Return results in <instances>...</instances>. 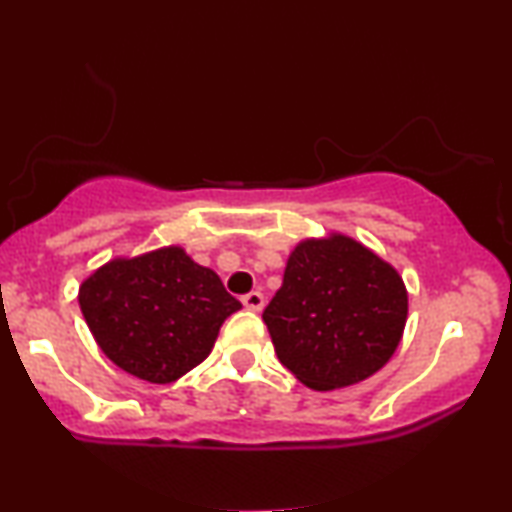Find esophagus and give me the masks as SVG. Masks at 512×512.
<instances>
[{"instance_id": "34e87169", "label": "esophagus", "mask_w": 512, "mask_h": 512, "mask_svg": "<svg viewBox=\"0 0 512 512\" xmlns=\"http://www.w3.org/2000/svg\"><path fill=\"white\" fill-rule=\"evenodd\" d=\"M242 305L247 307V310H251V312H261L263 307H265L263 293H261V291H251V293H247V296H242Z\"/></svg>"}]
</instances>
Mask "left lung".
I'll return each instance as SVG.
<instances>
[{
    "label": "left lung",
    "mask_w": 512,
    "mask_h": 512,
    "mask_svg": "<svg viewBox=\"0 0 512 512\" xmlns=\"http://www.w3.org/2000/svg\"><path fill=\"white\" fill-rule=\"evenodd\" d=\"M405 319L403 279L345 235L300 242L263 312L277 359L317 391L377 373L396 352Z\"/></svg>",
    "instance_id": "8db88e82"
}]
</instances>
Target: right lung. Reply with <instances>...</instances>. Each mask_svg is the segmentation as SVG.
I'll use <instances>...</instances> for the list:
<instances>
[{
  "instance_id": "right-lung-1",
  "label": "right lung",
  "mask_w": 512,
  "mask_h": 512,
  "mask_svg": "<svg viewBox=\"0 0 512 512\" xmlns=\"http://www.w3.org/2000/svg\"><path fill=\"white\" fill-rule=\"evenodd\" d=\"M79 305L102 352L153 384L205 361L223 321L242 307L214 270L179 247L102 265L81 284Z\"/></svg>"
}]
</instances>
